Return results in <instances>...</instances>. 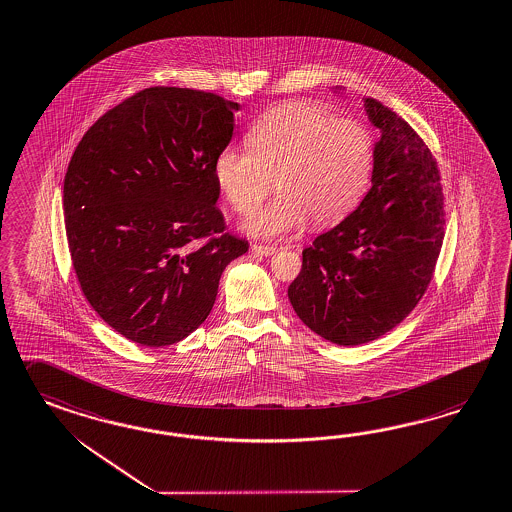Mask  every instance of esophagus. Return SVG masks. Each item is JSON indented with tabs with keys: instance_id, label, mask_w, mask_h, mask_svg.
I'll return each instance as SVG.
<instances>
[{
	"instance_id": "34e87169",
	"label": "esophagus",
	"mask_w": 512,
	"mask_h": 512,
	"mask_svg": "<svg viewBox=\"0 0 512 512\" xmlns=\"http://www.w3.org/2000/svg\"><path fill=\"white\" fill-rule=\"evenodd\" d=\"M252 252H256V254H262V256H273L275 254L276 247H269V245H252L250 247Z\"/></svg>"
}]
</instances>
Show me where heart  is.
Instances as JSON below:
<instances>
[{
  "label": "heart",
  "mask_w": 512,
  "mask_h": 512,
  "mask_svg": "<svg viewBox=\"0 0 512 512\" xmlns=\"http://www.w3.org/2000/svg\"><path fill=\"white\" fill-rule=\"evenodd\" d=\"M247 148H223L213 178L239 215L258 210L275 182L280 197L245 224L258 237L280 236L304 219L317 228L340 223L366 197L375 169L366 126L304 102L263 113L247 133Z\"/></svg>",
  "instance_id": "b5f03b06"
}]
</instances>
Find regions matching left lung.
Wrapping results in <instances>:
<instances>
[{
  "label": "left lung",
  "instance_id": "left-lung-1",
  "mask_svg": "<svg viewBox=\"0 0 512 512\" xmlns=\"http://www.w3.org/2000/svg\"><path fill=\"white\" fill-rule=\"evenodd\" d=\"M379 128L371 189L338 226L302 250L288 297L302 323L338 345L377 340L433 280L444 243V193L433 152L407 120L364 98Z\"/></svg>",
  "mask_w": 512,
  "mask_h": 512
}]
</instances>
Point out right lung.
<instances>
[{"mask_svg":"<svg viewBox=\"0 0 512 512\" xmlns=\"http://www.w3.org/2000/svg\"><path fill=\"white\" fill-rule=\"evenodd\" d=\"M236 102L150 87L81 137L63 187L66 239L94 312L124 338L165 347L210 315L224 267L249 250L215 208L213 161Z\"/></svg>","mask_w":512,"mask_h":512,"instance_id":"right-lung-1","label":"right lung"}]
</instances>
